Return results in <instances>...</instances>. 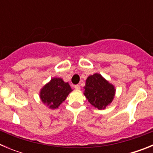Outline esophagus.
<instances>
[{"mask_svg": "<svg viewBox=\"0 0 153 153\" xmlns=\"http://www.w3.org/2000/svg\"><path fill=\"white\" fill-rule=\"evenodd\" d=\"M74 88H75L76 90H80V86H79V85H78V84H76V85H75V86H74Z\"/></svg>", "mask_w": 153, "mask_h": 153, "instance_id": "obj_1", "label": "esophagus"}]
</instances>
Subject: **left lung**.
<instances>
[{"mask_svg": "<svg viewBox=\"0 0 153 153\" xmlns=\"http://www.w3.org/2000/svg\"><path fill=\"white\" fill-rule=\"evenodd\" d=\"M84 95L89 102L99 109H103L113 101L114 97V86L95 74L90 76L86 80Z\"/></svg>", "mask_w": 153, "mask_h": 153, "instance_id": "left-lung-1", "label": "left lung"}]
</instances>
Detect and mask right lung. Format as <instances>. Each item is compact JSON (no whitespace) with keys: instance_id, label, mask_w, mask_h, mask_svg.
<instances>
[{"instance_id":"add662e5","label":"right lung","mask_w":153,"mask_h":153,"mask_svg":"<svg viewBox=\"0 0 153 153\" xmlns=\"http://www.w3.org/2000/svg\"><path fill=\"white\" fill-rule=\"evenodd\" d=\"M72 89L60 78H53L40 91V99L51 109H56L66 100Z\"/></svg>"}]
</instances>
